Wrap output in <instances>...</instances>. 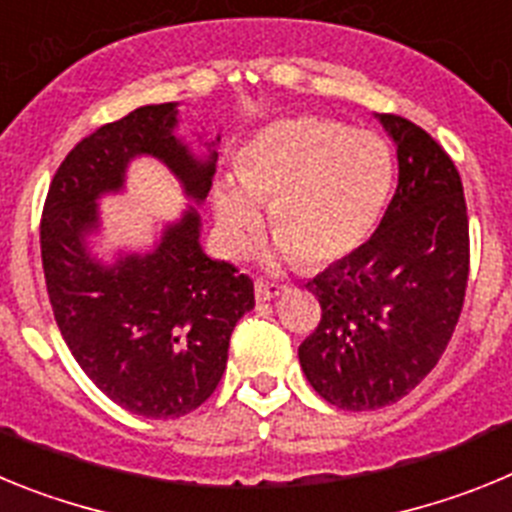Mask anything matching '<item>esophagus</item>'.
Instances as JSON below:
<instances>
[{
  "mask_svg": "<svg viewBox=\"0 0 512 512\" xmlns=\"http://www.w3.org/2000/svg\"><path fill=\"white\" fill-rule=\"evenodd\" d=\"M282 292H284V287L277 282H264V279H259V282H256V300L259 302L274 300V297H279Z\"/></svg>",
  "mask_w": 512,
  "mask_h": 512,
  "instance_id": "obj_1",
  "label": "esophagus"
}]
</instances>
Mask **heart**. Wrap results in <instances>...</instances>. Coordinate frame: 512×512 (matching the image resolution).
<instances>
[{"label": "heart", "instance_id": "obj_1", "mask_svg": "<svg viewBox=\"0 0 512 512\" xmlns=\"http://www.w3.org/2000/svg\"><path fill=\"white\" fill-rule=\"evenodd\" d=\"M238 179L215 192L220 243L243 256L261 230L259 205L287 259L325 266L372 233L392 184L390 148L379 135L323 117H295L261 130L246 146Z\"/></svg>", "mask_w": 512, "mask_h": 512}]
</instances>
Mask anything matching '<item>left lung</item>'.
<instances>
[{"label": "left lung", "mask_w": 512, "mask_h": 512, "mask_svg": "<svg viewBox=\"0 0 512 512\" xmlns=\"http://www.w3.org/2000/svg\"><path fill=\"white\" fill-rule=\"evenodd\" d=\"M397 189L364 246L307 282L323 315L300 346L312 390L377 410L415 390L449 346L469 279V217L449 153L415 122L379 115Z\"/></svg>", "instance_id": "left-lung-1"}]
</instances>
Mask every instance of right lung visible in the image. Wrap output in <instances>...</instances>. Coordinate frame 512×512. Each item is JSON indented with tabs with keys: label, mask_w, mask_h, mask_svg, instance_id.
I'll return each mask as SVG.
<instances>
[{
	"label": "right lung",
	"mask_w": 512,
	"mask_h": 512,
	"mask_svg": "<svg viewBox=\"0 0 512 512\" xmlns=\"http://www.w3.org/2000/svg\"><path fill=\"white\" fill-rule=\"evenodd\" d=\"M174 128L176 104L166 102L94 130L58 166L40 220L45 287L63 341L112 402L156 420L182 418L215 392L230 333L256 305L251 277L202 251L194 207L166 225L153 251L122 253L112 266L89 253L97 200L120 192L135 156L164 161L187 197L205 200L217 153L197 158Z\"/></svg>",
	"instance_id": "obj_1"
}]
</instances>
